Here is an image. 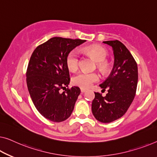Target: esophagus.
Listing matches in <instances>:
<instances>
[{
  "label": "esophagus",
  "mask_w": 157,
  "mask_h": 157,
  "mask_svg": "<svg viewBox=\"0 0 157 157\" xmlns=\"http://www.w3.org/2000/svg\"><path fill=\"white\" fill-rule=\"evenodd\" d=\"M80 90H81V92L82 93H84L85 92H86V89H84V88H81Z\"/></svg>",
  "instance_id": "34e87169"
}]
</instances>
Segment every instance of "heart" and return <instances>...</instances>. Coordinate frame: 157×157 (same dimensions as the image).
Segmentation results:
<instances>
[{
  "instance_id": "heart-1",
  "label": "heart",
  "mask_w": 157,
  "mask_h": 157,
  "mask_svg": "<svg viewBox=\"0 0 157 157\" xmlns=\"http://www.w3.org/2000/svg\"><path fill=\"white\" fill-rule=\"evenodd\" d=\"M89 55L92 56L94 59L99 62V67L104 70L107 67L106 62L104 61L107 56V51L105 48L98 46H89L85 48ZM66 65L71 71H76L79 65V58L78 52L72 50L69 52L66 57ZM99 79V75L97 72H80L72 78V82L74 85L80 86L82 88L90 87L94 83Z\"/></svg>"
}]
</instances>
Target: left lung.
<instances>
[{
	"instance_id": "left-lung-1",
	"label": "left lung",
	"mask_w": 157,
	"mask_h": 157,
	"mask_svg": "<svg viewBox=\"0 0 157 157\" xmlns=\"http://www.w3.org/2000/svg\"><path fill=\"white\" fill-rule=\"evenodd\" d=\"M113 51V70L99 86L108 93L105 97L94 92L92 111L94 116L101 123H111L122 117L132 104L136 93L138 71L137 65L129 50L120 41H106Z\"/></svg>"
}]
</instances>
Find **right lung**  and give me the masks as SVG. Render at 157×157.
Masks as SVG:
<instances>
[{"label":"right lung","instance_id":"obj_1","mask_svg":"<svg viewBox=\"0 0 157 157\" xmlns=\"http://www.w3.org/2000/svg\"><path fill=\"white\" fill-rule=\"evenodd\" d=\"M85 41L53 37L32 53L26 74L27 88L37 111L48 120L62 122L73 111L80 90L78 86L66 89L71 80L66 57Z\"/></svg>","mask_w":157,"mask_h":157}]
</instances>
